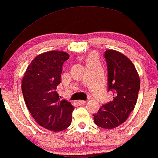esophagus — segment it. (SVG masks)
Instances as JSON below:
<instances>
[{
    "instance_id": "obj_1",
    "label": "esophagus",
    "mask_w": 158,
    "mask_h": 158,
    "mask_svg": "<svg viewBox=\"0 0 158 158\" xmlns=\"http://www.w3.org/2000/svg\"><path fill=\"white\" fill-rule=\"evenodd\" d=\"M86 103H87V101H81V100H79V101H78V103H79V105L85 104Z\"/></svg>"
}]
</instances>
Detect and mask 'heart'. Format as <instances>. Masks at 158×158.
Instances as JSON below:
<instances>
[{
    "label": "heart",
    "mask_w": 158,
    "mask_h": 158,
    "mask_svg": "<svg viewBox=\"0 0 158 158\" xmlns=\"http://www.w3.org/2000/svg\"><path fill=\"white\" fill-rule=\"evenodd\" d=\"M93 60H97L96 57L95 55H92L90 57L87 59V61H93Z\"/></svg>",
    "instance_id": "1"
}]
</instances>
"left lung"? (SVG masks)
<instances>
[{"label":"left lung","mask_w":158,"mask_h":158,"mask_svg":"<svg viewBox=\"0 0 158 158\" xmlns=\"http://www.w3.org/2000/svg\"><path fill=\"white\" fill-rule=\"evenodd\" d=\"M107 63L108 89L113 100L102 105L93 114L95 125L105 129H113L126 121L134 109L140 89V79L133 63L119 52H105Z\"/></svg>","instance_id":"8db88e82"}]
</instances>
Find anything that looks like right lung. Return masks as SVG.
<instances>
[{"label":"right lung","instance_id":"obj_1","mask_svg":"<svg viewBox=\"0 0 158 158\" xmlns=\"http://www.w3.org/2000/svg\"><path fill=\"white\" fill-rule=\"evenodd\" d=\"M69 58L65 52L49 51L39 55L26 70L22 81L24 101L32 117L49 131H62L71 125L74 109L66 100H60L63 65Z\"/></svg>","mask_w":158,"mask_h":158}]
</instances>
